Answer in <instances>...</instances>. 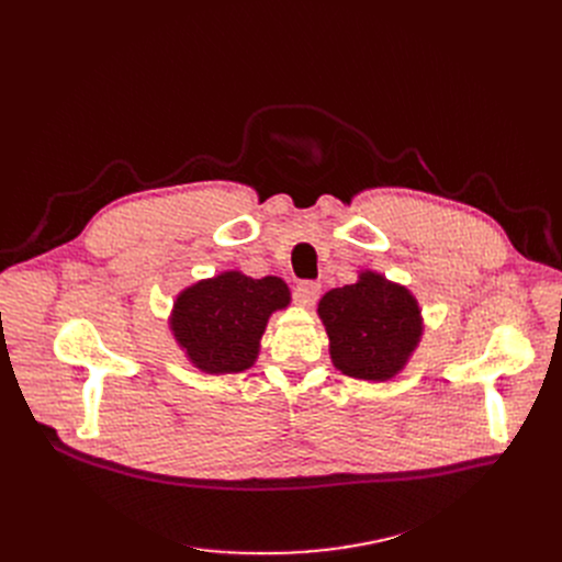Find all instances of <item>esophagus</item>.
Wrapping results in <instances>:
<instances>
[{
    "instance_id": "obj_1",
    "label": "esophagus",
    "mask_w": 562,
    "mask_h": 562,
    "mask_svg": "<svg viewBox=\"0 0 562 562\" xmlns=\"http://www.w3.org/2000/svg\"><path fill=\"white\" fill-rule=\"evenodd\" d=\"M318 293H321V286L316 282H301L296 289H293V299H296L301 307L310 310L318 301Z\"/></svg>"
}]
</instances>
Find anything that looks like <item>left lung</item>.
<instances>
[{"label":"left lung","instance_id":"obj_1","mask_svg":"<svg viewBox=\"0 0 562 562\" xmlns=\"http://www.w3.org/2000/svg\"><path fill=\"white\" fill-rule=\"evenodd\" d=\"M316 314L330 339L335 369L369 382L396 378L426 328L415 293L369 269L358 273V282L330 289Z\"/></svg>","mask_w":562,"mask_h":562}]
</instances>
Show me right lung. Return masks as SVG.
Listing matches in <instances>:
<instances>
[{
	"instance_id": "right-lung-1",
	"label": "right lung",
	"mask_w": 562,
	"mask_h": 562,
	"mask_svg": "<svg viewBox=\"0 0 562 562\" xmlns=\"http://www.w3.org/2000/svg\"><path fill=\"white\" fill-rule=\"evenodd\" d=\"M289 305L291 291L282 278L257 280L232 269L177 293L168 328L198 371L241 373L257 362L269 318Z\"/></svg>"
}]
</instances>
